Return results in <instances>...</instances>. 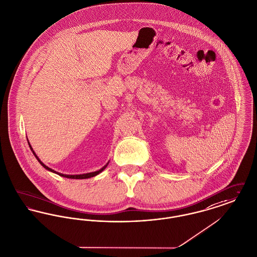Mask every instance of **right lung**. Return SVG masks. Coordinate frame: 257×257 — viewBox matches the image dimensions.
<instances>
[{
  "mask_svg": "<svg viewBox=\"0 0 257 257\" xmlns=\"http://www.w3.org/2000/svg\"><path fill=\"white\" fill-rule=\"evenodd\" d=\"M29 143V142H28ZM29 146H30V148L31 150L33 151V148H32V146L30 145V143H29ZM33 154L35 155V157L37 158V160L39 161V162L41 163V165L45 168V169H47V170H49V171H51V172H54L56 174H58V175L62 176V177H65V178H69V179H88V178H91V177H94V176L97 175V174H99L102 170H104L105 169V167L107 166V164L106 165H104L101 169H99L98 171H95V172H91V173H87V174H80V175H66V174H62V173H59V172H56L54 171L53 169H51V168H49L48 166H46L45 164H43V162H41V160L38 158V156L36 155V153L33 151Z\"/></svg>",
  "mask_w": 257,
  "mask_h": 257,
  "instance_id": "right-lung-1",
  "label": "right lung"
}]
</instances>
